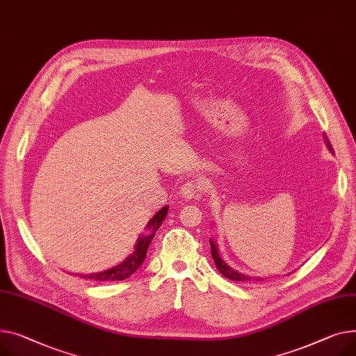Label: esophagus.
I'll return each instance as SVG.
<instances>
[{"label":"esophagus","mask_w":356,"mask_h":356,"mask_svg":"<svg viewBox=\"0 0 356 356\" xmlns=\"http://www.w3.org/2000/svg\"><path fill=\"white\" fill-rule=\"evenodd\" d=\"M180 195L184 199L199 197V196H202V186H200V183H197L195 180H188L184 184H181Z\"/></svg>","instance_id":"34e87169"}]
</instances>
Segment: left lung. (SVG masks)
<instances>
[{"instance_id":"1","label":"left lung","mask_w":356,"mask_h":356,"mask_svg":"<svg viewBox=\"0 0 356 356\" xmlns=\"http://www.w3.org/2000/svg\"><path fill=\"white\" fill-rule=\"evenodd\" d=\"M323 140H325V145H326V147L329 149V152H334L332 146H330L329 138L326 137V134H323ZM209 242H210V248H211V257H213V260H215V265H216L218 270H219L225 277H227V279H230V280H236V282L264 280V277H250V276H248V275H243V273H241V272H238V270H234L233 268H230V266L225 262V260L222 259V256H220V253H219V249H218V245L215 243V241L210 239Z\"/></svg>"}]
</instances>
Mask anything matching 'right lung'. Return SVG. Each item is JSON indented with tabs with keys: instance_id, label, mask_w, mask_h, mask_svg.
I'll list each match as a JSON object with an SVG mask.
<instances>
[{
	"instance_id": "obj_1",
	"label": "right lung",
	"mask_w": 356,
	"mask_h": 356,
	"mask_svg": "<svg viewBox=\"0 0 356 356\" xmlns=\"http://www.w3.org/2000/svg\"><path fill=\"white\" fill-rule=\"evenodd\" d=\"M168 211H169V206H164L150 219L146 229L152 230V233L138 236L137 243L134 246V252L131 254H129L122 264H118L114 268L103 270V272L79 275V276L83 279L94 280V282H117V280H124V279L130 277L141 265H143L146 254H147V249L154 238V233L157 232L160 225L164 222L165 216H168Z\"/></svg>"
}]
</instances>
